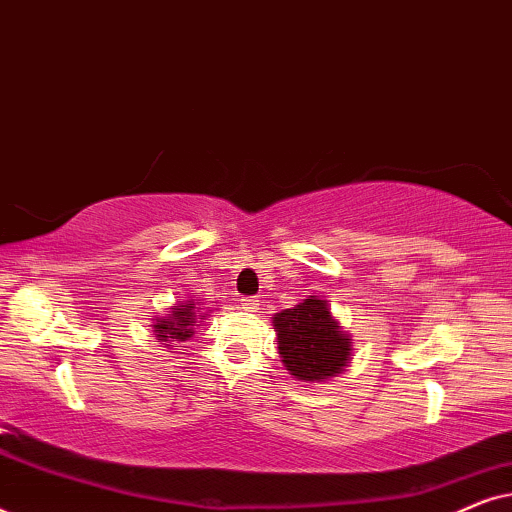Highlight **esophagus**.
I'll return each mask as SVG.
<instances>
[{
    "label": "esophagus",
    "mask_w": 512,
    "mask_h": 512,
    "mask_svg": "<svg viewBox=\"0 0 512 512\" xmlns=\"http://www.w3.org/2000/svg\"><path fill=\"white\" fill-rule=\"evenodd\" d=\"M242 310L256 312L258 310V300L256 298H242Z\"/></svg>",
    "instance_id": "34e87169"
}]
</instances>
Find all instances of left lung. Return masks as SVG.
Wrapping results in <instances>:
<instances>
[{
	"mask_svg": "<svg viewBox=\"0 0 512 512\" xmlns=\"http://www.w3.org/2000/svg\"><path fill=\"white\" fill-rule=\"evenodd\" d=\"M272 324L277 328L279 356L296 380L324 382L342 373L349 363V335L319 296H310L291 310L277 312Z\"/></svg>",
	"mask_w": 512,
	"mask_h": 512,
	"instance_id": "obj_1",
	"label": "left lung"
}]
</instances>
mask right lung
Masks as SVG:
<instances>
[{
	"mask_svg": "<svg viewBox=\"0 0 512 512\" xmlns=\"http://www.w3.org/2000/svg\"><path fill=\"white\" fill-rule=\"evenodd\" d=\"M198 310L193 300L177 303L172 307V314L165 319H156L153 324V335L158 342H184L193 335V326H198ZM172 347V345H170Z\"/></svg>",
	"mask_w": 512,
	"mask_h": 512,
	"instance_id": "right-lung-1",
	"label": "right lung"
}]
</instances>
